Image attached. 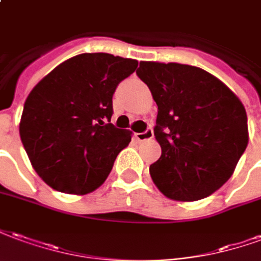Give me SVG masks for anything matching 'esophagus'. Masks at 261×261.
<instances>
[{
	"instance_id": "esophagus-1",
	"label": "esophagus",
	"mask_w": 261,
	"mask_h": 261,
	"mask_svg": "<svg viewBox=\"0 0 261 261\" xmlns=\"http://www.w3.org/2000/svg\"><path fill=\"white\" fill-rule=\"evenodd\" d=\"M135 136H136V139H138L139 142H144V140H151V139L154 138V132L151 128H147L144 132L136 133Z\"/></svg>"
}]
</instances>
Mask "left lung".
<instances>
[{
    "label": "left lung",
    "mask_w": 261,
    "mask_h": 261,
    "mask_svg": "<svg viewBox=\"0 0 261 261\" xmlns=\"http://www.w3.org/2000/svg\"><path fill=\"white\" fill-rule=\"evenodd\" d=\"M159 114L154 136L161 157L151 179L174 200H200L220 189L248 146L245 107L216 76L184 64L140 62Z\"/></svg>",
    "instance_id": "left-lung-1"
}]
</instances>
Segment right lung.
<instances>
[{"label": "right lung", "instance_id": "add662e5", "mask_svg": "<svg viewBox=\"0 0 261 261\" xmlns=\"http://www.w3.org/2000/svg\"><path fill=\"white\" fill-rule=\"evenodd\" d=\"M138 61L106 53L62 62L26 98L19 133L36 172L55 191L86 195L111 172L130 133L111 123L117 86Z\"/></svg>", "mask_w": 261, "mask_h": 261}]
</instances>
